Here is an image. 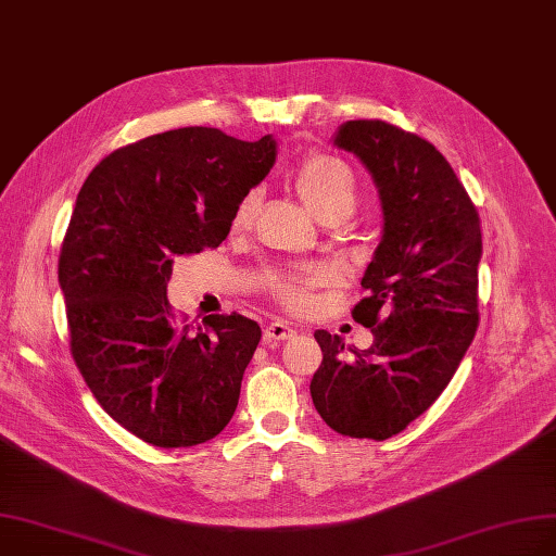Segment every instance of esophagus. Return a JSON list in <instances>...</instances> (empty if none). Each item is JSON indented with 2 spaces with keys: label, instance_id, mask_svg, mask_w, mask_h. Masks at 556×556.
<instances>
[{
  "label": "esophagus",
  "instance_id": "esophagus-1",
  "mask_svg": "<svg viewBox=\"0 0 556 556\" xmlns=\"http://www.w3.org/2000/svg\"><path fill=\"white\" fill-rule=\"evenodd\" d=\"M293 337H295V330H293L289 323H283V320H275V323L267 325L265 327V334H263L265 341H289Z\"/></svg>",
  "mask_w": 556,
  "mask_h": 556
}]
</instances>
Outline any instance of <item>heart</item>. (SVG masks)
Masks as SVG:
<instances>
[{
  "mask_svg": "<svg viewBox=\"0 0 556 556\" xmlns=\"http://www.w3.org/2000/svg\"><path fill=\"white\" fill-rule=\"evenodd\" d=\"M293 188L306 208L323 222L351 215L357 203L355 172L334 155L316 153L306 157L293 176ZM258 201L261 197L254 190L240 199L231 217V233L250 231ZM325 281L323 270H275L263 279L265 289L293 312L306 309L312 304V291Z\"/></svg>",
  "mask_w": 556,
  "mask_h": 556,
  "instance_id": "1",
  "label": "heart"
}]
</instances>
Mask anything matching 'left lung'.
<instances>
[{
  "mask_svg": "<svg viewBox=\"0 0 556 556\" xmlns=\"http://www.w3.org/2000/svg\"><path fill=\"white\" fill-rule=\"evenodd\" d=\"M334 147L362 160L382 203V240L353 309L374 343L348 357L341 337L318 330L323 362L309 389L332 430L380 442L438 401L477 334L481 219L451 164L419 135L345 121Z\"/></svg>",
  "mask_w": 556,
  "mask_h": 556,
  "instance_id": "left-lung-1",
  "label": "left lung"
}]
</instances>
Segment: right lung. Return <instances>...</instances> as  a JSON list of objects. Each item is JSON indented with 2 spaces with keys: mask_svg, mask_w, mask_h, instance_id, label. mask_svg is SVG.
Returning a JSON list of instances; mask_svg holds the SVG:
<instances>
[{
  "mask_svg": "<svg viewBox=\"0 0 556 556\" xmlns=\"http://www.w3.org/2000/svg\"><path fill=\"white\" fill-rule=\"evenodd\" d=\"M275 157L273 135L178 128L116 149L77 194L59 254L71 353L100 407L153 446L208 442L236 413L258 323L215 314L178 325L167 281L176 256L229 236Z\"/></svg>",
  "mask_w": 556,
  "mask_h": 556,
  "instance_id": "1",
  "label": "right lung"
}]
</instances>
